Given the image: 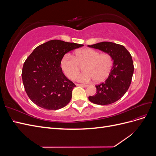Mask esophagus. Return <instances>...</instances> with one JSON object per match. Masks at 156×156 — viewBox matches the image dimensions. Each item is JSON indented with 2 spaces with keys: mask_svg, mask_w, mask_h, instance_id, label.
<instances>
[{
  "mask_svg": "<svg viewBox=\"0 0 156 156\" xmlns=\"http://www.w3.org/2000/svg\"><path fill=\"white\" fill-rule=\"evenodd\" d=\"M77 86H80V87H84L86 88L87 87H88V85H87V84H76Z\"/></svg>",
  "mask_w": 156,
  "mask_h": 156,
  "instance_id": "34e87169",
  "label": "esophagus"
}]
</instances>
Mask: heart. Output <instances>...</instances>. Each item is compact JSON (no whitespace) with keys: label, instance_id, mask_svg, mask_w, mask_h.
I'll list each match as a JSON object with an SVG mask.
<instances>
[{"label":"heart","instance_id":"obj_1","mask_svg":"<svg viewBox=\"0 0 156 156\" xmlns=\"http://www.w3.org/2000/svg\"><path fill=\"white\" fill-rule=\"evenodd\" d=\"M112 56L107 53H100L92 49H83L75 52L73 56L66 54L60 61V67L66 76L74 79L79 73L80 66H83L84 72L79 75L76 80L88 83L95 79L104 80L109 74L112 66Z\"/></svg>","mask_w":156,"mask_h":156}]
</instances>
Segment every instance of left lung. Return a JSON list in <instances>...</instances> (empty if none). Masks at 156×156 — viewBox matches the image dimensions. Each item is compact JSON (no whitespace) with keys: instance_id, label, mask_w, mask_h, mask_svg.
<instances>
[{"instance_id":"left-lung-1","label":"left lung","mask_w":156,"mask_h":156,"mask_svg":"<svg viewBox=\"0 0 156 156\" xmlns=\"http://www.w3.org/2000/svg\"><path fill=\"white\" fill-rule=\"evenodd\" d=\"M88 46L108 53L113 60L108 78L96 86V94L89 96L88 100L97 105L111 104L120 100L130 86L134 71L131 56L124 46L112 42L103 41Z\"/></svg>"}]
</instances>
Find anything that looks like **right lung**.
<instances>
[{
	"instance_id": "add662e5",
	"label": "right lung",
	"mask_w": 156,
	"mask_h": 156,
	"mask_svg": "<svg viewBox=\"0 0 156 156\" xmlns=\"http://www.w3.org/2000/svg\"><path fill=\"white\" fill-rule=\"evenodd\" d=\"M83 45L53 40L37 46L24 62L22 79L30 100L48 110L68 104L75 84L65 76L60 61L68 52Z\"/></svg>"
}]
</instances>
